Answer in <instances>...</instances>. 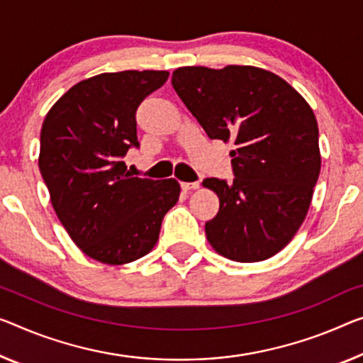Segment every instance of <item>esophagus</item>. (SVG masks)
<instances>
[{
    "instance_id": "1",
    "label": "esophagus",
    "mask_w": 363,
    "mask_h": 363,
    "mask_svg": "<svg viewBox=\"0 0 363 363\" xmlns=\"http://www.w3.org/2000/svg\"><path fill=\"white\" fill-rule=\"evenodd\" d=\"M182 188L185 189V191H189V189H196V188H199V182H183Z\"/></svg>"
}]
</instances>
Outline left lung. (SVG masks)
<instances>
[{"mask_svg":"<svg viewBox=\"0 0 363 363\" xmlns=\"http://www.w3.org/2000/svg\"><path fill=\"white\" fill-rule=\"evenodd\" d=\"M172 86L206 135L235 144L233 180L203 182L220 201L206 222L209 243L238 263L271 258L302 225L320 175L313 110L282 77L255 66H186Z\"/></svg>","mask_w":363,"mask_h":363,"instance_id":"8db88e82","label":"left lung"}]
</instances>
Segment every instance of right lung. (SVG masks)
Returning <instances> with one entry per match:
<instances>
[{"instance_id": "add662e5", "label": "right lung", "mask_w": 363, "mask_h": 363, "mask_svg": "<svg viewBox=\"0 0 363 363\" xmlns=\"http://www.w3.org/2000/svg\"><path fill=\"white\" fill-rule=\"evenodd\" d=\"M169 79L167 71L104 72L72 86L45 116L38 169L55 213L77 247L105 264H125L157 243L180 196L174 178L131 177L136 110Z\"/></svg>"}]
</instances>
